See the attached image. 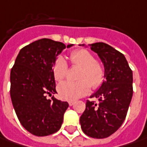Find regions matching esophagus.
Masks as SVG:
<instances>
[{
  "label": "esophagus",
  "mask_w": 147,
  "mask_h": 147,
  "mask_svg": "<svg viewBox=\"0 0 147 147\" xmlns=\"http://www.w3.org/2000/svg\"><path fill=\"white\" fill-rule=\"evenodd\" d=\"M74 103H75V102H74V101H69L68 102L69 106H72V105H74Z\"/></svg>",
  "instance_id": "34e87169"
}]
</instances>
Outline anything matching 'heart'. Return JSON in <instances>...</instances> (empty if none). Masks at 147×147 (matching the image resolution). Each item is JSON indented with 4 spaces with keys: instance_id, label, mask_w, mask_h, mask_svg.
Wrapping results in <instances>:
<instances>
[{
    "instance_id": "b5f03b06",
    "label": "heart",
    "mask_w": 147,
    "mask_h": 147,
    "mask_svg": "<svg viewBox=\"0 0 147 147\" xmlns=\"http://www.w3.org/2000/svg\"><path fill=\"white\" fill-rule=\"evenodd\" d=\"M70 60L73 66L83 68L80 74L79 82L64 81L58 87L60 97L65 100H76L88 94L89 85L93 89H98L105 79L104 67L97 62L94 54L87 49H80L70 53ZM53 72L56 80H63L67 76L68 65L65 58L58 57L53 64Z\"/></svg>"
}]
</instances>
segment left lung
<instances>
[{
    "mask_svg": "<svg viewBox=\"0 0 147 147\" xmlns=\"http://www.w3.org/2000/svg\"><path fill=\"white\" fill-rule=\"evenodd\" d=\"M89 45L103 63L106 80L91 96L98 102L87 100L80 122L89 137L106 138L117 131L125 119L133 97V71L124 54L111 45L103 42Z\"/></svg>",
    "mask_w": 147,
    "mask_h": 147,
    "instance_id": "left-lung-1",
    "label": "left lung"
}]
</instances>
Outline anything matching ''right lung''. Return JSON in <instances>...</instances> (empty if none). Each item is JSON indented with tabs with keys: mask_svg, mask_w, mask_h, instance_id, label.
<instances>
[{
	"mask_svg": "<svg viewBox=\"0 0 147 147\" xmlns=\"http://www.w3.org/2000/svg\"><path fill=\"white\" fill-rule=\"evenodd\" d=\"M63 43L44 38L23 47L10 71V97L18 119L23 128L33 135L43 137L61 128L67 102L47 94L56 92L53 67Z\"/></svg>",
	"mask_w": 147,
	"mask_h": 147,
	"instance_id": "obj_1",
	"label": "right lung"
}]
</instances>
